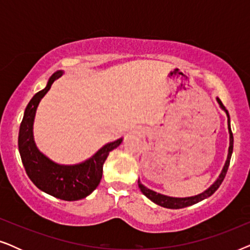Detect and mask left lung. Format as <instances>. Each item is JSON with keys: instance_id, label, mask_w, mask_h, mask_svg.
<instances>
[{"instance_id": "left-lung-1", "label": "left lung", "mask_w": 250, "mask_h": 250, "mask_svg": "<svg viewBox=\"0 0 250 250\" xmlns=\"http://www.w3.org/2000/svg\"><path fill=\"white\" fill-rule=\"evenodd\" d=\"M217 101L220 105L222 107V109H224L225 112H227L228 115V125H229V132H230V148H229V155H228V159H227V163H225L224 165V168L222 170L220 177H218L216 182H215L213 186H211L209 189L205 191V192L198 194V196H194V197H189V198H173V197H167V196H164V194H160V193H157L155 191L148 189V188H146L143 184L140 182V180L138 181L139 183V188L141 189L142 193L145 194L146 197H148L150 200L153 201V203L159 205V206L162 207H166V208H172V209H180V208H184V207H188V206H191V205H194L197 203H199V201L206 199V198L210 197L211 194H213L215 191H216L220 186L223 182L225 175H227V172L229 169V166H230V160H231V156H232V151H233V134H232V131H231V127H230V116H229V112L225 107L222 104V101L220 99L217 98Z\"/></svg>"}]
</instances>
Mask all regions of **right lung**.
Listing matches in <instances>:
<instances>
[{"label": "right lung", "instance_id": "1", "mask_svg": "<svg viewBox=\"0 0 250 250\" xmlns=\"http://www.w3.org/2000/svg\"><path fill=\"white\" fill-rule=\"evenodd\" d=\"M62 71L54 73L44 90L37 92L27 104L19 129L18 146L27 175L40 190L67 201L83 199L97 189L102 177L104 164L109 152L121 145L123 139L108 143L83 164L63 166L51 162L37 150L33 139V123L41 99L50 90Z\"/></svg>", "mask_w": 250, "mask_h": 250}]
</instances>
